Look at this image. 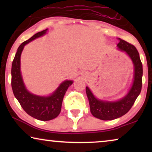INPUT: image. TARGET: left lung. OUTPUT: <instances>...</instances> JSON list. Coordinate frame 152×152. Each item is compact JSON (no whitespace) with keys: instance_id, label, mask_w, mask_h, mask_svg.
Here are the masks:
<instances>
[{"instance_id":"obj_1","label":"left lung","mask_w":152,"mask_h":152,"mask_svg":"<svg viewBox=\"0 0 152 152\" xmlns=\"http://www.w3.org/2000/svg\"><path fill=\"white\" fill-rule=\"evenodd\" d=\"M118 39L120 41L117 45L118 49L124 52L134 64V80L128 93L121 99L116 101H107L97 98L89 87L86 86V92L91 113L94 117L102 120H115L125 115L134 105L142 88V64L138 52L134 45L120 38Z\"/></svg>"}]
</instances>
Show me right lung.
<instances>
[{"label":"right lung","instance_id":"right-lung-1","mask_svg":"<svg viewBox=\"0 0 152 152\" xmlns=\"http://www.w3.org/2000/svg\"><path fill=\"white\" fill-rule=\"evenodd\" d=\"M48 29L24 41L17 49L12 65V88L14 96L28 115L42 121H48L57 118L61 112L64 95L72 80H65L59 84L54 92L48 96H41L30 93L25 86L20 71V56L24 46L31 41L45 35Z\"/></svg>","mask_w":152,"mask_h":152}]
</instances>
